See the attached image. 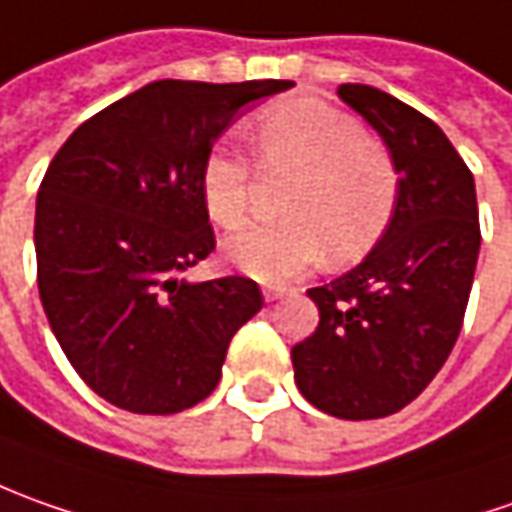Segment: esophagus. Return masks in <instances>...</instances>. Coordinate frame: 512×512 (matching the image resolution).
Instances as JSON below:
<instances>
[{"instance_id":"esophagus-1","label":"esophagus","mask_w":512,"mask_h":512,"mask_svg":"<svg viewBox=\"0 0 512 512\" xmlns=\"http://www.w3.org/2000/svg\"><path fill=\"white\" fill-rule=\"evenodd\" d=\"M283 294H286V289H280V286H266V289H263V297H266L269 303H272V300H280Z\"/></svg>"}]
</instances>
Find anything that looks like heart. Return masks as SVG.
Wrapping results in <instances>:
<instances>
[{
	"label": "heart",
	"mask_w": 512,
	"mask_h": 512,
	"mask_svg": "<svg viewBox=\"0 0 512 512\" xmlns=\"http://www.w3.org/2000/svg\"><path fill=\"white\" fill-rule=\"evenodd\" d=\"M255 161L218 147L201 167L203 209L235 229L255 209L266 181L291 178L286 223L246 226L223 243L229 263L260 283L283 286L323 260L337 266L368 255L394 221L402 195L394 152L354 115L320 98H289L252 124Z\"/></svg>",
	"instance_id": "obj_1"
}]
</instances>
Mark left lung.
I'll use <instances>...</instances> for the list:
<instances>
[{
	"label": "left lung",
	"instance_id": "left-lung-1",
	"mask_svg": "<svg viewBox=\"0 0 512 512\" xmlns=\"http://www.w3.org/2000/svg\"><path fill=\"white\" fill-rule=\"evenodd\" d=\"M337 96L394 152L402 195L379 243L343 277L309 289L320 326L291 348L294 382L337 419H379L414 402L462 331L479 260L467 164L428 115L368 84Z\"/></svg>",
	"mask_w": 512,
	"mask_h": 512
}]
</instances>
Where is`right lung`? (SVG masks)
<instances>
[{"instance_id":"1","label":"right lung","mask_w":512,"mask_h":512,"mask_svg":"<svg viewBox=\"0 0 512 512\" xmlns=\"http://www.w3.org/2000/svg\"><path fill=\"white\" fill-rule=\"evenodd\" d=\"M294 81H152L87 118L36 198L47 323L98 397L178 414L221 379L226 348L263 294L249 277L184 280L215 249L201 167L243 104Z\"/></svg>"}]
</instances>
